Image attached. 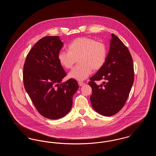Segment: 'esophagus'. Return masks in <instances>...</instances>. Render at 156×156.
I'll return each instance as SVG.
<instances>
[{"mask_svg": "<svg viewBox=\"0 0 156 156\" xmlns=\"http://www.w3.org/2000/svg\"><path fill=\"white\" fill-rule=\"evenodd\" d=\"M78 84H79V85H80V87H82V86H83V85H85V83L83 82H78Z\"/></svg>", "mask_w": 156, "mask_h": 156, "instance_id": "34e87169", "label": "esophagus"}]
</instances>
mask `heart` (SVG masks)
Instances as JSON below:
<instances>
[{
    "label": "heart",
    "instance_id": "b5f03b06",
    "mask_svg": "<svg viewBox=\"0 0 156 156\" xmlns=\"http://www.w3.org/2000/svg\"><path fill=\"white\" fill-rule=\"evenodd\" d=\"M69 51L58 52V59L62 67L71 69L78 59L80 63L68 74V76L77 81H83L92 69L99 70L104 66L107 57L105 44L87 37L76 38L69 45Z\"/></svg>",
    "mask_w": 156,
    "mask_h": 156
}]
</instances>
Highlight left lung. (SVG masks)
<instances>
[{"label":"left lung","instance_id":"obj_1","mask_svg":"<svg viewBox=\"0 0 156 156\" xmlns=\"http://www.w3.org/2000/svg\"><path fill=\"white\" fill-rule=\"evenodd\" d=\"M104 80L98 86L95 80ZM92 88L90 100L98 113L111 116L125 105L134 81L133 59L128 48L114 34H112L109 51L106 62L90 78Z\"/></svg>","mask_w":156,"mask_h":156}]
</instances>
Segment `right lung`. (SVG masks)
Returning <instances> with one entry per match:
<instances>
[{
	"label": "right lung",
	"mask_w": 156,
	"mask_h": 156,
	"mask_svg": "<svg viewBox=\"0 0 156 156\" xmlns=\"http://www.w3.org/2000/svg\"><path fill=\"white\" fill-rule=\"evenodd\" d=\"M63 44L58 36L42 38L30 50L23 67L25 89L38 112L47 119L68 114L79 87L73 78L61 83L67 75L58 59Z\"/></svg>",
	"instance_id": "right-lung-1"
}]
</instances>
